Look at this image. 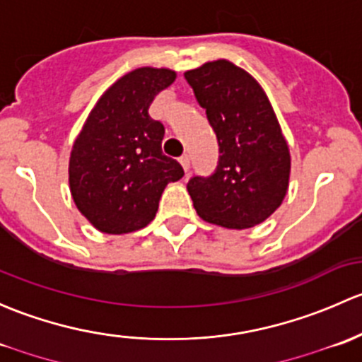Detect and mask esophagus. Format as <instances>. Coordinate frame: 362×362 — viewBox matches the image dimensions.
<instances>
[{"label": "esophagus", "mask_w": 362, "mask_h": 362, "mask_svg": "<svg viewBox=\"0 0 362 362\" xmlns=\"http://www.w3.org/2000/svg\"><path fill=\"white\" fill-rule=\"evenodd\" d=\"M180 163L182 165V169H185V173H188V170H189V156L182 155L180 158Z\"/></svg>", "instance_id": "1"}]
</instances>
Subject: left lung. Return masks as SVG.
<instances>
[{"instance_id": "1", "label": "left lung", "mask_w": 362, "mask_h": 362, "mask_svg": "<svg viewBox=\"0 0 362 362\" xmlns=\"http://www.w3.org/2000/svg\"><path fill=\"white\" fill-rule=\"evenodd\" d=\"M186 81L218 137L214 174L193 176L188 193L197 214L225 228L263 223L288 193L291 156L262 85L219 59L186 71Z\"/></svg>"}]
</instances>
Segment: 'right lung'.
Listing matches in <instances>:
<instances>
[{"mask_svg":"<svg viewBox=\"0 0 362 362\" xmlns=\"http://www.w3.org/2000/svg\"><path fill=\"white\" fill-rule=\"evenodd\" d=\"M176 80L165 68H137L115 81L78 134L69 188L78 211L103 233L144 228L160 197L185 170L162 151L165 129L148 113L155 95Z\"/></svg>","mask_w":362,"mask_h":362,"instance_id":"right-lung-1","label":"right lung"}]
</instances>
